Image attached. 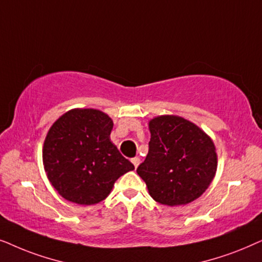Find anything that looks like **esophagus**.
Masks as SVG:
<instances>
[{"label": "esophagus", "mask_w": 262, "mask_h": 262, "mask_svg": "<svg viewBox=\"0 0 262 262\" xmlns=\"http://www.w3.org/2000/svg\"><path fill=\"white\" fill-rule=\"evenodd\" d=\"M132 163L134 164L135 167H138L139 164H140V158H139V157H135V158L132 159Z\"/></svg>", "instance_id": "obj_1"}]
</instances>
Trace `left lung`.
<instances>
[{"label": "left lung", "instance_id": "obj_1", "mask_svg": "<svg viewBox=\"0 0 262 262\" xmlns=\"http://www.w3.org/2000/svg\"><path fill=\"white\" fill-rule=\"evenodd\" d=\"M148 125V155L137 172L153 200L179 206L201 196L217 170V153L211 138L179 116L156 117Z\"/></svg>", "mask_w": 262, "mask_h": 262}]
</instances>
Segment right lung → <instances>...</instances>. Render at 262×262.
I'll return each mask as SVG.
<instances>
[{"label": "right lung", "instance_id": "add662e5", "mask_svg": "<svg viewBox=\"0 0 262 262\" xmlns=\"http://www.w3.org/2000/svg\"><path fill=\"white\" fill-rule=\"evenodd\" d=\"M113 120L95 109H74L49 129L43 163L52 187L66 200L93 205L104 200L118 177L134 170L110 141Z\"/></svg>", "mask_w": 262, "mask_h": 262}]
</instances>
